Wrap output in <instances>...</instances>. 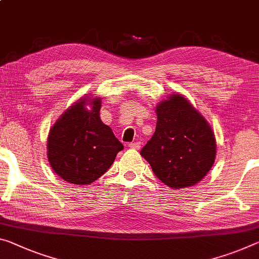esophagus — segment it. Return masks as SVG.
I'll use <instances>...</instances> for the list:
<instances>
[{
  "label": "esophagus",
  "mask_w": 259,
  "mask_h": 259,
  "mask_svg": "<svg viewBox=\"0 0 259 259\" xmlns=\"http://www.w3.org/2000/svg\"><path fill=\"white\" fill-rule=\"evenodd\" d=\"M129 147L130 149H134V150H139V147H141V143H130L129 144Z\"/></svg>",
  "instance_id": "esophagus-1"
}]
</instances>
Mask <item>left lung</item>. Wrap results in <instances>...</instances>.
Instances as JSON below:
<instances>
[{
	"instance_id": "8db88e82",
	"label": "left lung",
	"mask_w": 259,
	"mask_h": 259,
	"mask_svg": "<svg viewBox=\"0 0 259 259\" xmlns=\"http://www.w3.org/2000/svg\"><path fill=\"white\" fill-rule=\"evenodd\" d=\"M157 126L141 155L157 178L171 189L202 181L217 155L214 133L187 98L173 93L155 107Z\"/></svg>"
}]
</instances>
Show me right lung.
Segmentation results:
<instances>
[{
	"label": "right lung",
	"mask_w": 259,
	"mask_h": 259,
	"mask_svg": "<svg viewBox=\"0 0 259 259\" xmlns=\"http://www.w3.org/2000/svg\"><path fill=\"white\" fill-rule=\"evenodd\" d=\"M100 108V97L80 98L49 130V165L64 181L77 186L94 182L107 171L123 150L110 126L101 121Z\"/></svg>",
	"instance_id": "1"
}]
</instances>
